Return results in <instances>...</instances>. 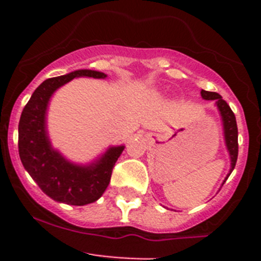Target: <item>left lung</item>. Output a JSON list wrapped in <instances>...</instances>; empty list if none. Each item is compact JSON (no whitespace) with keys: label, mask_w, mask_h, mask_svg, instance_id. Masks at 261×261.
Returning a JSON list of instances; mask_svg holds the SVG:
<instances>
[{"label":"left lung","mask_w":261,"mask_h":261,"mask_svg":"<svg viewBox=\"0 0 261 261\" xmlns=\"http://www.w3.org/2000/svg\"><path fill=\"white\" fill-rule=\"evenodd\" d=\"M201 96L206 100H216L217 108L220 111L223 123L226 147H227L230 158H231V168H230V174H231L235 167V163H237V159H238V126H237L235 115L231 108H230V106L223 100L220 94L201 90Z\"/></svg>","instance_id":"obj_1"}]
</instances>
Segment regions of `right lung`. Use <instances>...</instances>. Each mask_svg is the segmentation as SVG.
I'll return each instance as SVG.
<instances>
[{
	"mask_svg": "<svg viewBox=\"0 0 261 261\" xmlns=\"http://www.w3.org/2000/svg\"><path fill=\"white\" fill-rule=\"evenodd\" d=\"M77 77L106 78L102 71L81 69L66 75L45 80L30 98L20 115L18 149L23 167L50 199L69 205H87L105 193L112 168L124 146L110 147L98 161L80 166L66 161L50 145L45 129V114L52 94Z\"/></svg>",
	"mask_w": 261,
	"mask_h": 261,
	"instance_id": "1",
	"label": "right lung"
}]
</instances>
